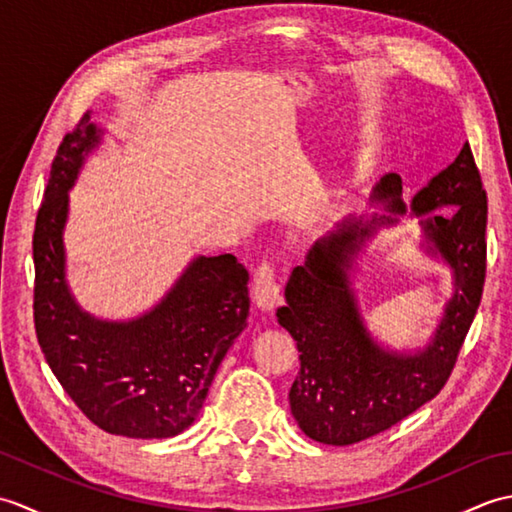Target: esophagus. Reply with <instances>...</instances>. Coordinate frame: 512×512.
<instances>
[{
  "mask_svg": "<svg viewBox=\"0 0 512 512\" xmlns=\"http://www.w3.org/2000/svg\"><path fill=\"white\" fill-rule=\"evenodd\" d=\"M253 301L259 310H273L281 301V288L277 281L275 264L262 262L253 275Z\"/></svg>",
  "mask_w": 512,
  "mask_h": 512,
  "instance_id": "1",
  "label": "esophagus"
}]
</instances>
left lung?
<instances>
[{
	"instance_id": "obj_1",
	"label": "left lung",
	"mask_w": 512,
	"mask_h": 512,
	"mask_svg": "<svg viewBox=\"0 0 512 512\" xmlns=\"http://www.w3.org/2000/svg\"><path fill=\"white\" fill-rule=\"evenodd\" d=\"M396 173L376 184L374 198L394 215L341 224L339 231L310 248L286 284V306L277 310L281 328L297 341L301 369L290 387V409L308 438L347 447L387 431L447 383L460 347L480 308L486 277V191L469 143L447 169L431 178L411 200L422 217L427 250L440 255L453 273V297L433 339L416 354L383 350L367 332L347 279L352 257L378 226L402 215ZM451 205L449 214H438Z\"/></svg>"
}]
</instances>
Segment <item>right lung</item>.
Instances as JSON below:
<instances>
[{
  "label": "right lung",
  "instance_id": "1",
  "mask_svg": "<svg viewBox=\"0 0 512 512\" xmlns=\"http://www.w3.org/2000/svg\"><path fill=\"white\" fill-rule=\"evenodd\" d=\"M85 114L65 134L32 237L35 330L74 405L96 427L127 438H173L191 427L213 376L248 319V270L233 255L195 257L167 297L132 321L83 312L65 284L68 191L101 143Z\"/></svg>",
  "mask_w": 512,
  "mask_h": 512
}]
</instances>
